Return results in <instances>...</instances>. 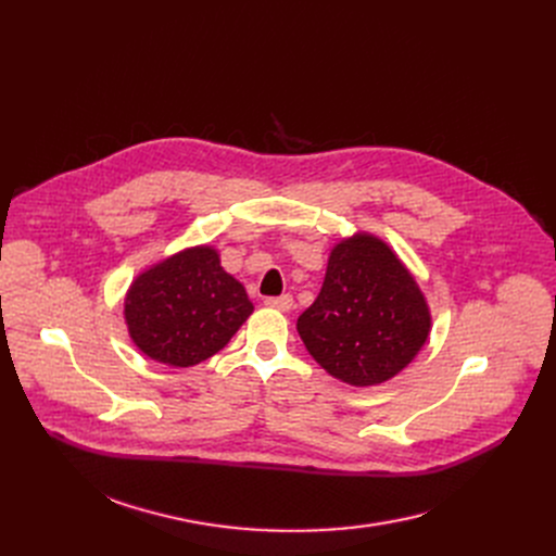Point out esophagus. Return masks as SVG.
<instances>
[{"label":"esophagus","instance_id":"34e87169","mask_svg":"<svg viewBox=\"0 0 556 556\" xmlns=\"http://www.w3.org/2000/svg\"><path fill=\"white\" fill-rule=\"evenodd\" d=\"M266 306L288 313L290 308H293V298H290V295H281V298H266Z\"/></svg>","mask_w":556,"mask_h":556}]
</instances>
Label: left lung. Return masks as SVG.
<instances>
[{
  "instance_id": "left-lung-1",
  "label": "left lung",
  "mask_w": 556,
  "mask_h": 556,
  "mask_svg": "<svg viewBox=\"0 0 556 556\" xmlns=\"http://www.w3.org/2000/svg\"><path fill=\"white\" fill-rule=\"evenodd\" d=\"M430 329V306L415 275L369 231L331 248L319 295L298 319L317 365L354 388L386 383L403 371Z\"/></svg>"
}]
</instances>
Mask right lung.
I'll use <instances>...</instances> for the list:
<instances>
[{
  "mask_svg": "<svg viewBox=\"0 0 556 556\" xmlns=\"http://www.w3.org/2000/svg\"><path fill=\"white\" fill-rule=\"evenodd\" d=\"M254 306L220 266L214 245H193L141 270L124 298L128 336L143 356L168 367L212 358Z\"/></svg>",
  "mask_w": 556,
  "mask_h": 556,
  "instance_id": "1",
  "label": "right lung"
}]
</instances>
